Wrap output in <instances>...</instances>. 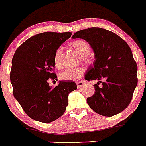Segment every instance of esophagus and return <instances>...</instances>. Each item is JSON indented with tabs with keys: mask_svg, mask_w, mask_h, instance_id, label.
I'll list each match as a JSON object with an SVG mask.
<instances>
[{
	"mask_svg": "<svg viewBox=\"0 0 146 146\" xmlns=\"http://www.w3.org/2000/svg\"><path fill=\"white\" fill-rule=\"evenodd\" d=\"M76 84H77L78 88H80L83 86V85L85 84V82L83 81V80H80V81L76 82Z\"/></svg>",
	"mask_w": 146,
	"mask_h": 146,
	"instance_id": "esophagus-1",
	"label": "esophagus"
}]
</instances>
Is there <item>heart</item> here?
<instances>
[{
  "label": "heart",
  "mask_w": 146,
  "mask_h": 146,
  "mask_svg": "<svg viewBox=\"0 0 146 146\" xmlns=\"http://www.w3.org/2000/svg\"><path fill=\"white\" fill-rule=\"evenodd\" d=\"M71 46L80 56L82 60L88 61V54L90 51V47L87 42L82 40H77L71 43ZM54 65L57 68H60L63 66V48L61 47L56 49L53 56ZM83 68H69L60 72L59 77L63 80H76L80 78L84 73Z\"/></svg>",
  "instance_id": "obj_1"
}]
</instances>
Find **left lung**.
Wrapping results in <instances>:
<instances>
[{
	"instance_id": "8db88e82",
	"label": "left lung",
	"mask_w": 146,
	"mask_h": 146,
	"mask_svg": "<svg viewBox=\"0 0 146 146\" xmlns=\"http://www.w3.org/2000/svg\"><path fill=\"white\" fill-rule=\"evenodd\" d=\"M72 38H81L89 43L95 60L85 76L86 80H98L94 84V95L87 98L93 111L111 117L124 111L129 105L138 83V67L126 42L115 33L102 28L80 30ZM104 79L99 87L100 80Z\"/></svg>"
}]
</instances>
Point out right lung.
Here are the masks:
<instances>
[{"label":"right lung","instance_id":"obj_1","mask_svg":"<svg viewBox=\"0 0 146 146\" xmlns=\"http://www.w3.org/2000/svg\"><path fill=\"white\" fill-rule=\"evenodd\" d=\"M71 32H44L36 34L21 45L12 59L10 79L13 96L31 118L51 123L65 113L68 95L77 89L73 81H59L55 88L49 78L55 79L53 56L71 36Z\"/></svg>","mask_w":146,"mask_h":146}]
</instances>
